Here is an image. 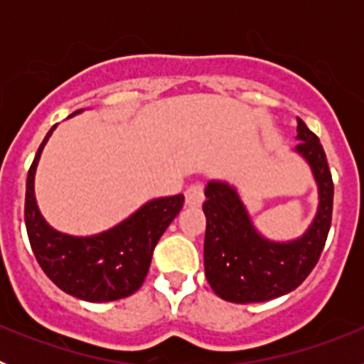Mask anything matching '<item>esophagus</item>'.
I'll return each instance as SVG.
<instances>
[{"instance_id":"obj_1","label":"esophagus","mask_w":364,"mask_h":364,"mask_svg":"<svg viewBox=\"0 0 364 364\" xmlns=\"http://www.w3.org/2000/svg\"><path fill=\"white\" fill-rule=\"evenodd\" d=\"M202 202H204V186L200 182H195L186 189V204L189 208H198Z\"/></svg>"}]
</instances>
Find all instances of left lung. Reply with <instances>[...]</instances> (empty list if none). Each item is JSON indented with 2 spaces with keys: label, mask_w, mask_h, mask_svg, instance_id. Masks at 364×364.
Returning a JSON list of instances; mask_svg holds the SVG:
<instances>
[{
  "label": "left lung",
  "mask_w": 364,
  "mask_h": 364,
  "mask_svg": "<svg viewBox=\"0 0 364 364\" xmlns=\"http://www.w3.org/2000/svg\"><path fill=\"white\" fill-rule=\"evenodd\" d=\"M297 140L294 151L308 162L319 193L317 213L297 239L264 237L253 224L237 188L226 180H210L205 186V279L224 301L247 304L290 294L319 260L332 224V173L319 138L301 118Z\"/></svg>",
  "instance_id": "left-lung-1"
}]
</instances>
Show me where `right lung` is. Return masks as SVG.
I'll return each instance as SVG.
<instances>
[{"instance_id": "1", "label": "right lung", "mask_w": 364, "mask_h": 364, "mask_svg": "<svg viewBox=\"0 0 364 364\" xmlns=\"http://www.w3.org/2000/svg\"><path fill=\"white\" fill-rule=\"evenodd\" d=\"M54 129L56 125L43 138L27 175L25 226L34 257L45 275L73 297L89 302L129 297L144 284L154 246L182 210L184 195L153 198L111 230L89 237L54 230L34 195L38 162Z\"/></svg>"}]
</instances>
